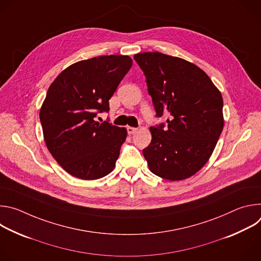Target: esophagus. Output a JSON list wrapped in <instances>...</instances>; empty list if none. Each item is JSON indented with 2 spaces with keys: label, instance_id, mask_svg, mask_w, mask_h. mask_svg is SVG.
Wrapping results in <instances>:
<instances>
[{
  "label": "esophagus",
  "instance_id": "esophagus-1",
  "mask_svg": "<svg viewBox=\"0 0 261 261\" xmlns=\"http://www.w3.org/2000/svg\"><path fill=\"white\" fill-rule=\"evenodd\" d=\"M127 132L129 135H133L137 132V128H134V127H127Z\"/></svg>",
  "mask_w": 261,
  "mask_h": 261
}]
</instances>
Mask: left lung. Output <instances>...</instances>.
<instances>
[{
    "label": "left lung",
    "instance_id": "1",
    "mask_svg": "<svg viewBox=\"0 0 261 261\" xmlns=\"http://www.w3.org/2000/svg\"><path fill=\"white\" fill-rule=\"evenodd\" d=\"M134 60L143 71L156 117L152 141L143 148L150 170L165 179L195 174L210 159L224 126L223 99L206 73L196 65L162 53H142Z\"/></svg>",
    "mask_w": 261,
    "mask_h": 261
}]
</instances>
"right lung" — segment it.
<instances>
[{"label":"right lung","mask_w":261,"mask_h":261,"mask_svg":"<svg viewBox=\"0 0 261 261\" xmlns=\"http://www.w3.org/2000/svg\"><path fill=\"white\" fill-rule=\"evenodd\" d=\"M132 66L128 56H101L62 71L48 88L40 122L48 151L71 175L97 179L113 171L127 130L98 122Z\"/></svg>","instance_id":"1"}]
</instances>
